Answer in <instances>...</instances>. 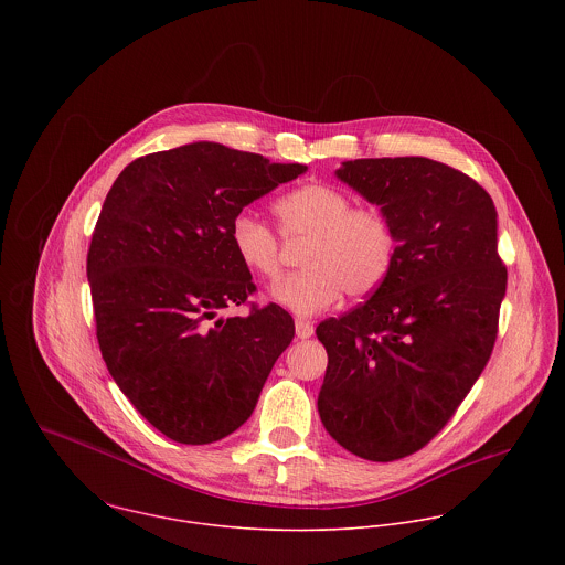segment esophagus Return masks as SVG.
<instances>
[{"label": "esophagus", "mask_w": 565, "mask_h": 565, "mask_svg": "<svg viewBox=\"0 0 565 565\" xmlns=\"http://www.w3.org/2000/svg\"><path fill=\"white\" fill-rule=\"evenodd\" d=\"M313 330H316L313 323L307 322V320H296V334L300 339H309L313 334Z\"/></svg>", "instance_id": "1"}]
</instances>
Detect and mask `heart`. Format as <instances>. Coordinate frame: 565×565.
Returning a JSON list of instances; mask_svg holds the SVG:
<instances>
[{"mask_svg": "<svg viewBox=\"0 0 565 565\" xmlns=\"http://www.w3.org/2000/svg\"><path fill=\"white\" fill-rule=\"evenodd\" d=\"M280 235L307 239L300 254L305 269L274 287V298L309 318L350 298L374 294L390 276L396 258V231L379 206H352L348 193L313 182L294 189L274 204ZM280 235L258 217L233 220L231 242L243 265L265 280L282 271Z\"/></svg>", "mask_w": 565, "mask_h": 565, "instance_id": "1", "label": "heart"}]
</instances>
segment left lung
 I'll use <instances>...</instances> for the list:
<instances>
[{
    "instance_id": "8db88e82",
    "label": "left lung",
    "mask_w": 565,
    "mask_h": 565,
    "mask_svg": "<svg viewBox=\"0 0 565 565\" xmlns=\"http://www.w3.org/2000/svg\"><path fill=\"white\" fill-rule=\"evenodd\" d=\"M337 178L396 231L385 282L318 326L328 352L318 411L330 437L367 461L424 448L491 356L507 267L493 200L468 173L424 157L356 159Z\"/></svg>"
}]
</instances>
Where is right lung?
<instances>
[{"label":"right lung","mask_w":565,"mask_h":565,"mask_svg":"<svg viewBox=\"0 0 565 565\" xmlns=\"http://www.w3.org/2000/svg\"><path fill=\"white\" fill-rule=\"evenodd\" d=\"M305 171L200 141L130 162L104 200L86 254L97 343L126 398L178 444L235 433L296 334L274 302L212 320L256 291L233 220Z\"/></svg>","instance_id":"add662e5"}]
</instances>
